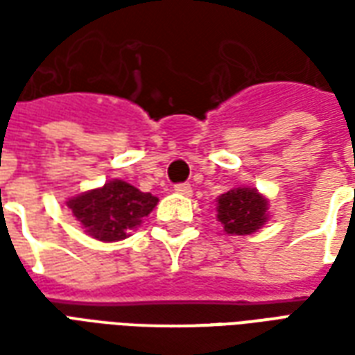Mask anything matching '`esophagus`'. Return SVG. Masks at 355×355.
I'll list each match as a JSON object with an SVG mask.
<instances>
[{
  "mask_svg": "<svg viewBox=\"0 0 355 355\" xmlns=\"http://www.w3.org/2000/svg\"><path fill=\"white\" fill-rule=\"evenodd\" d=\"M175 192L180 193V196H192V186L186 184V182H182V184L175 186Z\"/></svg>",
  "mask_w": 355,
  "mask_h": 355,
  "instance_id": "obj_1",
  "label": "esophagus"
}]
</instances>
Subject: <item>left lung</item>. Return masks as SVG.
Here are the masks:
<instances>
[{
  "mask_svg": "<svg viewBox=\"0 0 355 355\" xmlns=\"http://www.w3.org/2000/svg\"><path fill=\"white\" fill-rule=\"evenodd\" d=\"M216 218L226 234L249 236L268 220V200L257 188H234L218 196Z\"/></svg>",
  "mask_w": 355,
  "mask_h": 355,
  "instance_id": "obj_1",
  "label": "left lung"
}]
</instances>
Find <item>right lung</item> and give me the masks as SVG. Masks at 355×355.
Returning a JSON list of instances; mask_svg holds the SVG:
<instances>
[{"label":"right lung","mask_w":355,"mask_h":355,"mask_svg":"<svg viewBox=\"0 0 355 355\" xmlns=\"http://www.w3.org/2000/svg\"><path fill=\"white\" fill-rule=\"evenodd\" d=\"M155 205V196L117 178L68 200L76 220L98 241H119L131 236L129 232L140 226Z\"/></svg>","instance_id":"obj_1"}]
</instances>
